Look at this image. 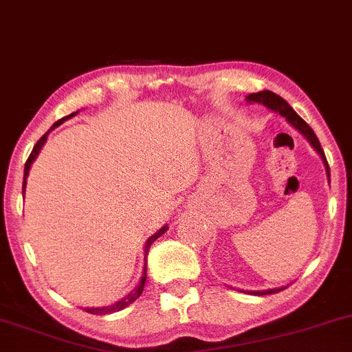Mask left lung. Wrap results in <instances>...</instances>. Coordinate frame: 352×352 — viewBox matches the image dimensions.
Returning <instances> with one entry per match:
<instances>
[{
    "instance_id": "8db88e82",
    "label": "left lung",
    "mask_w": 352,
    "mask_h": 352,
    "mask_svg": "<svg viewBox=\"0 0 352 352\" xmlns=\"http://www.w3.org/2000/svg\"><path fill=\"white\" fill-rule=\"evenodd\" d=\"M245 101L251 104H264V107H267L270 109H274V111L280 113L282 116L287 118V121L292 122V124L297 128L300 133H302L305 138L310 141V144L313 147H315L316 152L321 155V159H323V162L326 165V173H328L329 177V165H328V160H326L324 157V151L321 149V144L318 141V138H316V134L313 133V129L310 128V126L305 122L302 118L298 116L297 113L294 111V108L290 107L289 103H287L285 100L282 98V96L275 95V93L269 91V90H264V91H257V93H252V95H249L248 98H245ZM282 289H274V290H264V292H252V294L256 295H269V294H277V292H280Z\"/></svg>"
}]
</instances>
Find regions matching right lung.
Segmentation results:
<instances>
[{
	"instance_id": "1",
	"label": "right lung",
	"mask_w": 352,
	"mask_h": 352,
	"mask_svg": "<svg viewBox=\"0 0 352 352\" xmlns=\"http://www.w3.org/2000/svg\"><path fill=\"white\" fill-rule=\"evenodd\" d=\"M75 114L77 113H72V114H69V116H65V118H62V120H58L57 122H55V124L52 126V128H55V126H58V124H62L63 121L65 120H69V118H72V116H75ZM47 134L49 133H45L44 135H42V138L39 139V141L36 142V146H34V149H32V152H31V155H29L28 157V160H26V165H24V180H23V195H24V188H26V179H28V173H29V168H31V164H32V160L36 159V155L39 154V151H41V147L44 146V142H45V139H47ZM167 231V226H164L162 230H159L157 232H155V234H152L149 239H147V243H146V257H147V252H149V248H151V244L154 243L155 239L159 238V236H162L164 232ZM144 283H146V267H144V272H142V278H141V282H139V285L135 287V289L131 292L129 295H126L124 298L122 300H120V302L118 303H114V305H111V307H104V308H85V311H88V313H91V315H109V313H114V311H120V310H124L126 307H129L131 303L133 302H135V300H138L139 297H141V294H142V290H144Z\"/></svg>"
}]
</instances>
